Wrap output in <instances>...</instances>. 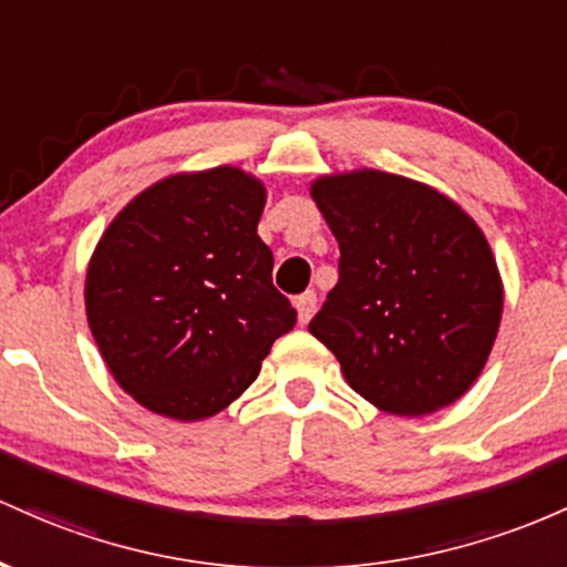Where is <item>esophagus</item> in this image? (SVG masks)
I'll list each match as a JSON object with an SVG mask.
<instances>
[{"mask_svg": "<svg viewBox=\"0 0 567 567\" xmlns=\"http://www.w3.org/2000/svg\"><path fill=\"white\" fill-rule=\"evenodd\" d=\"M295 305H297V310H300V323H308L310 318H313L316 305H318L316 291H305V295L297 297Z\"/></svg>", "mask_w": 567, "mask_h": 567, "instance_id": "34e87169", "label": "esophagus"}]
</instances>
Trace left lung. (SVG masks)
<instances>
[{
  "instance_id": "1",
  "label": "left lung",
  "mask_w": 567,
  "mask_h": 567,
  "mask_svg": "<svg viewBox=\"0 0 567 567\" xmlns=\"http://www.w3.org/2000/svg\"><path fill=\"white\" fill-rule=\"evenodd\" d=\"M310 193L340 244V278L310 334L380 410L453 404L480 378L504 310L485 235L436 189L383 171L323 176Z\"/></svg>"
}]
</instances>
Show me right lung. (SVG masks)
<instances>
[{"instance_id": "add662e5", "label": "right lung", "mask_w": 567, "mask_h": 567, "mask_svg": "<svg viewBox=\"0 0 567 567\" xmlns=\"http://www.w3.org/2000/svg\"><path fill=\"white\" fill-rule=\"evenodd\" d=\"M262 208V184L221 165L152 184L101 235L87 323L114 380L146 410L216 415L295 329L257 235Z\"/></svg>"}]
</instances>
